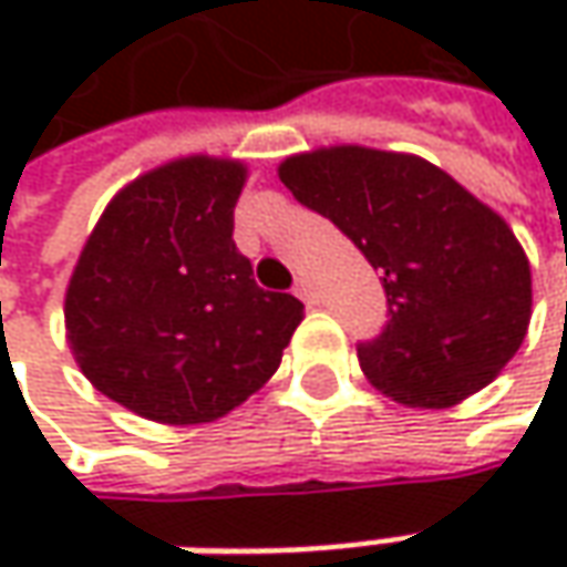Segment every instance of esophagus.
<instances>
[{
	"label": "esophagus",
	"instance_id": "esophagus-1",
	"mask_svg": "<svg viewBox=\"0 0 567 567\" xmlns=\"http://www.w3.org/2000/svg\"><path fill=\"white\" fill-rule=\"evenodd\" d=\"M296 296H299L302 302H309V306H316V302H318L316 284H312L309 277H299V280H296Z\"/></svg>",
	"mask_w": 567,
	"mask_h": 567
}]
</instances>
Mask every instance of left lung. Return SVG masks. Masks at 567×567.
<instances>
[{"label": "left lung", "mask_w": 567, "mask_h": 567, "mask_svg": "<svg viewBox=\"0 0 567 567\" xmlns=\"http://www.w3.org/2000/svg\"><path fill=\"white\" fill-rule=\"evenodd\" d=\"M369 258L388 324L360 343L365 379L403 406L445 410L486 388L527 338L530 261L502 214L416 154L334 144L277 166Z\"/></svg>", "instance_id": "1"}]
</instances>
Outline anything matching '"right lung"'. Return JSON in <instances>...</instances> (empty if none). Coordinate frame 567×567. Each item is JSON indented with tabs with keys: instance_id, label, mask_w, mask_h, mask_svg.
Here are the masks:
<instances>
[{
	"instance_id": "obj_1",
	"label": "right lung",
	"mask_w": 567,
	"mask_h": 567,
	"mask_svg": "<svg viewBox=\"0 0 567 567\" xmlns=\"http://www.w3.org/2000/svg\"><path fill=\"white\" fill-rule=\"evenodd\" d=\"M243 161L192 154L113 195L65 290L84 379L144 420L214 423L271 379L302 302L255 284L233 243Z\"/></svg>"
}]
</instances>
